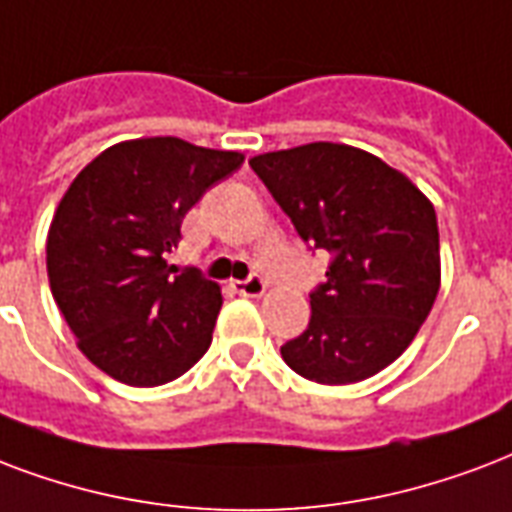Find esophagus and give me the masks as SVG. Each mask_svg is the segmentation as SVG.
Wrapping results in <instances>:
<instances>
[{
    "mask_svg": "<svg viewBox=\"0 0 512 512\" xmlns=\"http://www.w3.org/2000/svg\"><path fill=\"white\" fill-rule=\"evenodd\" d=\"M265 287H268V284H265V279L263 276H249V279H244V282H236V290L241 292V295H247V298H260V295H263L265 292Z\"/></svg>",
    "mask_w": 512,
    "mask_h": 512,
    "instance_id": "1",
    "label": "esophagus"
}]
</instances>
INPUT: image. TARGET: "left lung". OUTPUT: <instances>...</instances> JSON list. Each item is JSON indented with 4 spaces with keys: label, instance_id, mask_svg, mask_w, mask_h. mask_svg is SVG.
<instances>
[{
    "label": "left lung",
    "instance_id": "obj_1",
    "mask_svg": "<svg viewBox=\"0 0 512 512\" xmlns=\"http://www.w3.org/2000/svg\"><path fill=\"white\" fill-rule=\"evenodd\" d=\"M249 166L298 236L327 249V282L311 319L282 346L284 362L317 384H354L403 354L440 290L435 206L411 179L349 144L311 142L255 155Z\"/></svg>",
    "mask_w": 512,
    "mask_h": 512
}]
</instances>
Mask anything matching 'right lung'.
<instances>
[{
  "mask_svg": "<svg viewBox=\"0 0 512 512\" xmlns=\"http://www.w3.org/2000/svg\"><path fill=\"white\" fill-rule=\"evenodd\" d=\"M241 163V152L152 136L112 144L74 177L48 230L50 292L107 376L161 386L206 354L220 287L166 255L185 214Z\"/></svg>",
  "mask_w": 512,
  "mask_h": 512,
  "instance_id": "1",
  "label": "right lung"
}]
</instances>
